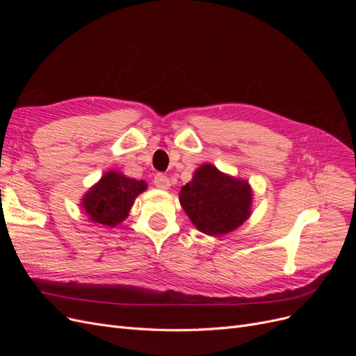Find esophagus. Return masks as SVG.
I'll return each mask as SVG.
<instances>
[{"instance_id":"esophagus-1","label":"esophagus","mask_w":356,"mask_h":356,"mask_svg":"<svg viewBox=\"0 0 356 356\" xmlns=\"http://www.w3.org/2000/svg\"><path fill=\"white\" fill-rule=\"evenodd\" d=\"M154 186L159 188V190H168L169 187H170V181H169V178L166 177V175H163V174H157L156 177H154Z\"/></svg>"}]
</instances>
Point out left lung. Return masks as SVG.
Returning a JSON list of instances; mask_svg holds the SVG:
<instances>
[{
    "mask_svg": "<svg viewBox=\"0 0 356 356\" xmlns=\"http://www.w3.org/2000/svg\"><path fill=\"white\" fill-rule=\"evenodd\" d=\"M179 203L199 232L222 236L239 229L251 217L252 188L246 179L203 163L191 181L181 187Z\"/></svg>",
    "mask_w": 356,
    "mask_h": 356,
    "instance_id": "obj_1",
    "label": "left lung"
}]
</instances>
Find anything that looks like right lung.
<instances>
[{"instance_id":"1","label":"right lung","mask_w":356,"mask_h":356,"mask_svg":"<svg viewBox=\"0 0 356 356\" xmlns=\"http://www.w3.org/2000/svg\"><path fill=\"white\" fill-rule=\"evenodd\" d=\"M147 190L144 179L129 178L118 170H108L81 197L80 207L95 224L115 227L131 212L135 199Z\"/></svg>"}]
</instances>
